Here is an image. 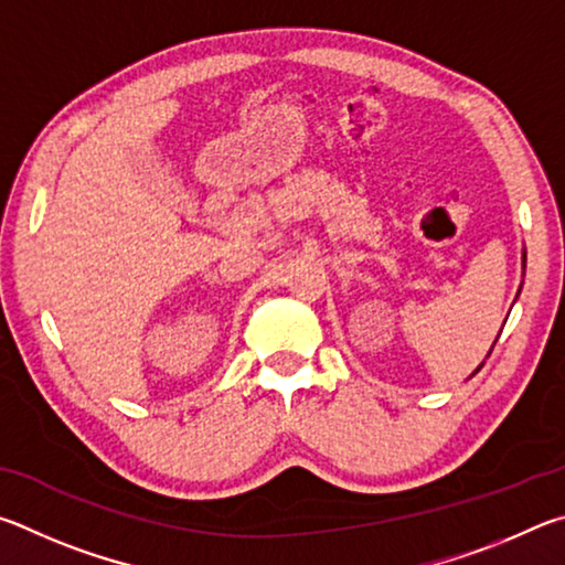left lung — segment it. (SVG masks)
Instances as JSON below:
<instances>
[{
	"mask_svg": "<svg viewBox=\"0 0 565 565\" xmlns=\"http://www.w3.org/2000/svg\"><path fill=\"white\" fill-rule=\"evenodd\" d=\"M523 263H526V255H523ZM491 350H493V348H491ZM489 354H491V352H489ZM479 370H481V367H479ZM479 370H477V372H479Z\"/></svg>",
	"mask_w": 565,
	"mask_h": 565,
	"instance_id": "1",
	"label": "left lung"
}]
</instances>
